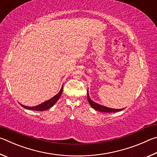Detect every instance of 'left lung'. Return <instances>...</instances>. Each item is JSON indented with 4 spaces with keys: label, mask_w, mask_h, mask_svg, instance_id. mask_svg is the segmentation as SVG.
Returning a JSON list of instances; mask_svg holds the SVG:
<instances>
[{
    "label": "left lung",
    "mask_w": 157,
    "mask_h": 157,
    "mask_svg": "<svg viewBox=\"0 0 157 157\" xmlns=\"http://www.w3.org/2000/svg\"><path fill=\"white\" fill-rule=\"evenodd\" d=\"M87 99L89 102L90 105L91 106V107L94 109L97 110L98 111H101V112H106V113H112V112H117V111H121L123 110V109H112V108H109L105 107V106L101 105L98 104V103L95 102L94 101H93L89 97V89L87 91Z\"/></svg>",
    "instance_id": "8db88e82"
}]
</instances>
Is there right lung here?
I'll use <instances>...</instances> for the list:
<instances>
[{
	"label": "right lung",
	"mask_w": 157,
	"mask_h": 157,
	"mask_svg": "<svg viewBox=\"0 0 157 157\" xmlns=\"http://www.w3.org/2000/svg\"><path fill=\"white\" fill-rule=\"evenodd\" d=\"M62 90H63V86L62 87V89H61V90L59 91V92L58 93L57 95H55V96H53L52 98H50V100H47V101H45V102H44L43 103H41V104L39 105H36V106H34V107H28V106H25V105H23L21 104H20V105L22 106L23 108L27 109H29V110L46 111L47 109H48L51 108L52 106L57 102V100H59V98H60L61 95H62Z\"/></svg>",
	"instance_id": "obj_1"
}]
</instances>
